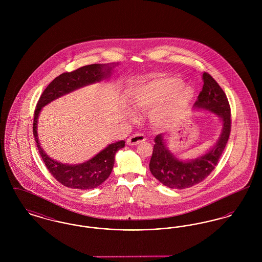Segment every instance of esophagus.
<instances>
[{
    "instance_id": "34e87169",
    "label": "esophagus",
    "mask_w": 262,
    "mask_h": 262,
    "mask_svg": "<svg viewBox=\"0 0 262 262\" xmlns=\"http://www.w3.org/2000/svg\"><path fill=\"white\" fill-rule=\"evenodd\" d=\"M145 139H146V138H145V137H144L143 135H141V134H136V135H134V136H132V137H129L127 138L126 144H127V145H137L138 143L145 141Z\"/></svg>"
}]
</instances>
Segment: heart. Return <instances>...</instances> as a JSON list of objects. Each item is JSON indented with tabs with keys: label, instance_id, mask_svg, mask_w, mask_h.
Returning a JSON list of instances; mask_svg holds the SVG:
<instances>
[{
	"label": "heart",
	"instance_id": "b5f03b06",
	"mask_svg": "<svg viewBox=\"0 0 262 262\" xmlns=\"http://www.w3.org/2000/svg\"><path fill=\"white\" fill-rule=\"evenodd\" d=\"M194 96V90L182 84L176 76H158L132 90L128 102L137 111H149L152 124L158 127L174 125Z\"/></svg>",
	"mask_w": 262,
	"mask_h": 262
}]
</instances>
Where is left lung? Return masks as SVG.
<instances>
[{
    "instance_id": "left-lung-1",
    "label": "left lung",
    "mask_w": 262,
    "mask_h": 262,
    "mask_svg": "<svg viewBox=\"0 0 262 262\" xmlns=\"http://www.w3.org/2000/svg\"><path fill=\"white\" fill-rule=\"evenodd\" d=\"M203 88L193 108L202 109L219 116L222 132L216 144L205 154L183 161L167 148L162 134L157 135L150 159L149 169L161 184L170 188L183 189L195 186L211 174L219 161L231 133V108L223 89L207 73L202 75Z\"/></svg>"
}]
</instances>
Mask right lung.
Instances as JSON below:
<instances>
[{"label": "right lung", "instance_id": "obj_1", "mask_svg": "<svg viewBox=\"0 0 262 262\" xmlns=\"http://www.w3.org/2000/svg\"><path fill=\"white\" fill-rule=\"evenodd\" d=\"M116 64L93 63L81 67L74 72L63 73L57 76L45 88L38 100L33 120V135L42 160L45 163L51 174L64 187L76 189H90L100 186L112 172L115 155L118 150L125 147V141H117L109 144L105 149L86 162L75 165L62 164L50 158L41 148L38 140L37 121L42 108L53 100L58 99L64 94L75 91L78 88L99 82L109 77Z\"/></svg>", "mask_w": 262, "mask_h": 262}]
</instances>
